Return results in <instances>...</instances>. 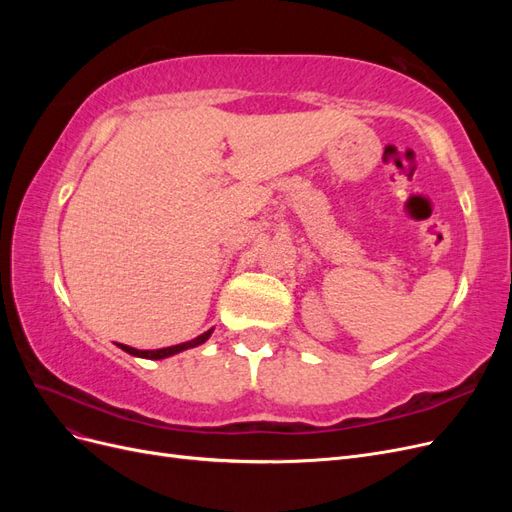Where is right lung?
I'll return each mask as SVG.
<instances>
[{"label": "right lung", "instance_id": "1", "mask_svg": "<svg viewBox=\"0 0 512 512\" xmlns=\"http://www.w3.org/2000/svg\"><path fill=\"white\" fill-rule=\"evenodd\" d=\"M211 333H213V329H209V331H207V333H203V335H198L196 339H192V342H183V344L168 346V348H160V350H136V348L126 346V344H117V346H119L121 350H126L128 354H132V356H141V359H153V361H158V359H166V356H173V354L183 352V350H188V348H194V346L205 344L207 339L211 337Z\"/></svg>", "mask_w": 512, "mask_h": 512}]
</instances>
